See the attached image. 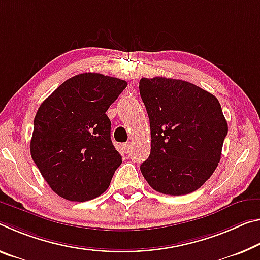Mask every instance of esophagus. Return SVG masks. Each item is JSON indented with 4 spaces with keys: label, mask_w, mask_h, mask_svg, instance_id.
<instances>
[{
    "label": "esophagus",
    "mask_w": 260,
    "mask_h": 260,
    "mask_svg": "<svg viewBox=\"0 0 260 260\" xmlns=\"http://www.w3.org/2000/svg\"><path fill=\"white\" fill-rule=\"evenodd\" d=\"M121 147H122V151L125 152V154H129L131 150H132V145H131L129 142L123 143V145H122Z\"/></svg>",
    "instance_id": "obj_1"
}]
</instances>
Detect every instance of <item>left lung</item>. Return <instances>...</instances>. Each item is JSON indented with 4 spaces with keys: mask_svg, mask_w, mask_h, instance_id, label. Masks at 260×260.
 Masks as SVG:
<instances>
[{
    "mask_svg": "<svg viewBox=\"0 0 260 260\" xmlns=\"http://www.w3.org/2000/svg\"><path fill=\"white\" fill-rule=\"evenodd\" d=\"M150 122V155L141 172L150 186L169 196L203 186L221 158L228 123L217 98L186 81L140 80Z\"/></svg>",
    "mask_w": 260,
    "mask_h": 260,
    "instance_id": "8db88e82",
    "label": "left lung"
}]
</instances>
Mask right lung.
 Listing matches in <instances>:
<instances>
[{
    "label": "right lung",
    "mask_w": 260,
    "mask_h": 260,
    "mask_svg": "<svg viewBox=\"0 0 260 260\" xmlns=\"http://www.w3.org/2000/svg\"><path fill=\"white\" fill-rule=\"evenodd\" d=\"M127 82L98 73L64 81L39 106L34 122L31 156L57 196L88 201L110 186L121 164L111 141L105 114Z\"/></svg>",
    "instance_id": "1"
}]
</instances>
